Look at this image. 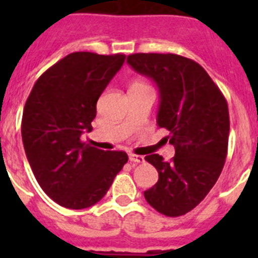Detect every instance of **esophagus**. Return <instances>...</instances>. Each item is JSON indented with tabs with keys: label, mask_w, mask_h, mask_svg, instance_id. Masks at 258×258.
<instances>
[{
	"label": "esophagus",
	"mask_w": 258,
	"mask_h": 258,
	"mask_svg": "<svg viewBox=\"0 0 258 258\" xmlns=\"http://www.w3.org/2000/svg\"><path fill=\"white\" fill-rule=\"evenodd\" d=\"M130 161L135 162V163H143L145 162V158L142 155H135V154H130Z\"/></svg>",
	"instance_id": "34e87169"
}]
</instances>
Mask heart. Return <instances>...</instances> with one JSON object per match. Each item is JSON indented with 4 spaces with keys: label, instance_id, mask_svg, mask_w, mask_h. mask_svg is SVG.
I'll return each mask as SVG.
<instances>
[{
    "label": "heart",
    "instance_id": "b5f03b06",
    "mask_svg": "<svg viewBox=\"0 0 258 258\" xmlns=\"http://www.w3.org/2000/svg\"><path fill=\"white\" fill-rule=\"evenodd\" d=\"M137 86H145V84H143V83H139V82L134 83V84H133V87H137Z\"/></svg>",
    "mask_w": 258,
    "mask_h": 258
}]
</instances>
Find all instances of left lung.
<instances>
[{"label":"left lung","mask_w":258,"mask_h":258,"mask_svg":"<svg viewBox=\"0 0 258 258\" xmlns=\"http://www.w3.org/2000/svg\"><path fill=\"white\" fill-rule=\"evenodd\" d=\"M127 62L157 83L161 95L158 125L170 133L175 157L146 161L159 179L145 198L157 212L179 217L196 208L216 184L228 155L229 109L212 78L191 58L174 53H134Z\"/></svg>","instance_id":"1"}]
</instances>
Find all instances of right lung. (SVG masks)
I'll list each match as a JSON object with an SVG mask.
<instances>
[{"mask_svg": "<svg viewBox=\"0 0 258 258\" xmlns=\"http://www.w3.org/2000/svg\"><path fill=\"white\" fill-rule=\"evenodd\" d=\"M124 58L71 53L46 70L28 96L21 121L26 158L46 196L64 208L99 202L128 161L124 151H103L80 139L92 131L97 99Z\"/></svg>", "mask_w": 258, "mask_h": 258, "instance_id": "obj_1", "label": "right lung"}]
</instances>
